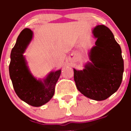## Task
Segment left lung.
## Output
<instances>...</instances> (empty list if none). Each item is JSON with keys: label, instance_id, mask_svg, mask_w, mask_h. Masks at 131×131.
<instances>
[{"label": "left lung", "instance_id": "8db88e82", "mask_svg": "<svg viewBox=\"0 0 131 131\" xmlns=\"http://www.w3.org/2000/svg\"><path fill=\"white\" fill-rule=\"evenodd\" d=\"M97 39L89 52L90 61L81 70L73 68L74 80L77 89L85 97L103 101L119 88L124 73L122 50L113 34L104 25L92 30Z\"/></svg>", "mask_w": 131, "mask_h": 131}]
</instances>
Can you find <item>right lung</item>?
<instances>
[{"label": "right lung", "mask_w": 131, "mask_h": 131, "mask_svg": "<svg viewBox=\"0 0 131 131\" xmlns=\"http://www.w3.org/2000/svg\"><path fill=\"white\" fill-rule=\"evenodd\" d=\"M34 33L25 28L18 36L10 53L9 75L17 96L28 105L39 107L51 100L61 70L52 71L43 79H37L31 73L23 54L32 40Z\"/></svg>", "instance_id": "right-lung-1"}]
</instances>
